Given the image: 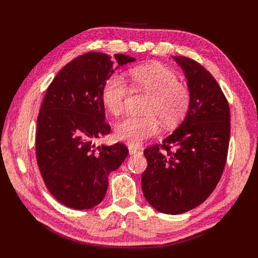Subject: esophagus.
<instances>
[{
	"label": "esophagus",
	"instance_id": "34e87169",
	"mask_svg": "<svg viewBox=\"0 0 258 258\" xmlns=\"http://www.w3.org/2000/svg\"><path fill=\"white\" fill-rule=\"evenodd\" d=\"M128 152L130 154H136V153L139 152V149L133 145H128Z\"/></svg>",
	"mask_w": 258,
	"mask_h": 258
}]
</instances>
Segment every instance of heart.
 Returning <instances> with one entry per match:
<instances>
[{
	"instance_id": "b5f03b06",
	"label": "heart",
	"mask_w": 258,
	"mask_h": 258,
	"mask_svg": "<svg viewBox=\"0 0 258 258\" xmlns=\"http://www.w3.org/2000/svg\"><path fill=\"white\" fill-rule=\"evenodd\" d=\"M128 79L132 92L149 94L144 113L127 115L115 126V135L130 145H140L157 133L158 120L171 127L182 119L188 109L190 94L188 87L177 80L171 69L161 63H150L131 69ZM130 89L122 76L113 74L102 87V100L109 112L117 115L123 112Z\"/></svg>"
}]
</instances>
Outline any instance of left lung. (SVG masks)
Wrapping results in <instances>:
<instances>
[{"mask_svg": "<svg viewBox=\"0 0 258 258\" xmlns=\"http://www.w3.org/2000/svg\"><path fill=\"white\" fill-rule=\"evenodd\" d=\"M174 59L187 79L188 112L173 134L144 150L147 167L142 174L146 201L171 215L193 210L215 189L231 135L228 102L214 76L189 57Z\"/></svg>", "mask_w": 258, "mask_h": 258, "instance_id": "1", "label": "left lung"}]
</instances>
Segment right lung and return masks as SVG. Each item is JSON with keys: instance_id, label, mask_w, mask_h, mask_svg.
<instances>
[{"instance_id": "right-lung-1", "label": "right lung", "mask_w": 258, "mask_h": 258, "mask_svg": "<svg viewBox=\"0 0 258 258\" xmlns=\"http://www.w3.org/2000/svg\"><path fill=\"white\" fill-rule=\"evenodd\" d=\"M135 58L115 54L119 67ZM114 73L107 54L89 52L75 57L48 85L37 116L35 153L50 193L63 205L89 210L106 194L108 174L128 154L124 144L95 146L111 132L102 100L104 82Z\"/></svg>"}]
</instances>
